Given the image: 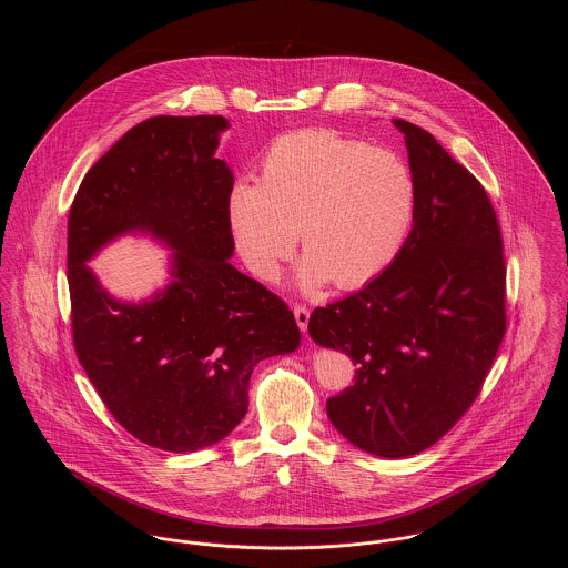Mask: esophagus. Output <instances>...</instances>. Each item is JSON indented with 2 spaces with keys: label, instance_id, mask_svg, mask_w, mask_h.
Instances as JSON below:
<instances>
[{
  "label": "esophagus",
  "instance_id": "34e87169",
  "mask_svg": "<svg viewBox=\"0 0 568 568\" xmlns=\"http://www.w3.org/2000/svg\"><path fill=\"white\" fill-rule=\"evenodd\" d=\"M293 315H295V322L300 325V329L306 332L308 329V322H311V311L306 306H295Z\"/></svg>",
  "mask_w": 568,
  "mask_h": 568
}]
</instances>
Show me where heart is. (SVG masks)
I'll use <instances>...</instances> for the list:
<instances>
[{"label": "heart", "instance_id": "obj_1", "mask_svg": "<svg viewBox=\"0 0 568 568\" xmlns=\"http://www.w3.org/2000/svg\"><path fill=\"white\" fill-rule=\"evenodd\" d=\"M415 214V181L389 149L329 129L282 135L264 153L260 181L239 179L225 216L244 266L273 282L293 253L295 282L313 293L329 280L358 288L398 257Z\"/></svg>", "mask_w": 568, "mask_h": 568}]
</instances>
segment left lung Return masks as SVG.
Listing matches in <instances>:
<instances>
[{
    "instance_id": "1",
    "label": "left lung",
    "mask_w": 568,
    "mask_h": 568,
    "mask_svg": "<svg viewBox=\"0 0 568 568\" xmlns=\"http://www.w3.org/2000/svg\"><path fill=\"white\" fill-rule=\"evenodd\" d=\"M394 126L415 181L405 246L358 293L315 308L308 334L358 365L325 405L332 426L369 455L403 459L479 396L505 334V260L484 185L424 129Z\"/></svg>"
}]
</instances>
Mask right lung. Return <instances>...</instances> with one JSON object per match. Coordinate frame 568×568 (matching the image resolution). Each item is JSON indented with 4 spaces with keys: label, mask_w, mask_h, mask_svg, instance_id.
Returning a JSON list of instances; mask_svg holds the SVG:
<instances>
[{
    "label": "right lung",
    "mask_w": 568,
    "mask_h": 568,
    "mask_svg": "<svg viewBox=\"0 0 568 568\" xmlns=\"http://www.w3.org/2000/svg\"><path fill=\"white\" fill-rule=\"evenodd\" d=\"M223 115H158L89 168L68 221L74 347L111 415L140 442L194 453L225 439L248 408L253 367L291 354L288 306L232 266L225 203L232 168L216 160ZM124 235L171 251L151 298L111 296L88 262Z\"/></svg>",
    "instance_id": "1"
}]
</instances>
